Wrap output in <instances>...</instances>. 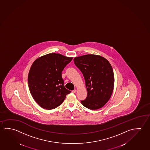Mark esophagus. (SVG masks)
Returning <instances> with one entry per match:
<instances>
[{"label":"esophagus","instance_id":"esophagus-1","mask_svg":"<svg viewBox=\"0 0 150 150\" xmlns=\"http://www.w3.org/2000/svg\"><path fill=\"white\" fill-rule=\"evenodd\" d=\"M72 92H73V93H76V89H74V90H73V91H72Z\"/></svg>","mask_w":150,"mask_h":150}]
</instances>
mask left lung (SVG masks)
I'll use <instances>...</instances> for the list:
<instances>
[{
	"label": "left lung",
	"mask_w": 150,
	"mask_h": 150,
	"mask_svg": "<svg viewBox=\"0 0 150 150\" xmlns=\"http://www.w3.org/2000/svg\"><path fill=\"white\" fill-rule=\"evenodd\" d=\"M74 61L83 75L87 91L81 104L91 110L103 107L113 91L114 74L110 64L103 57L93 54L76 57Z\"/></svg>",
	"instance_id": "8db88e82"
}]
</instances>
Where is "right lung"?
<instances>
[{
  "instance_id": "add662e5",
  "label": "right lung",
  "mask_w": 150,
  "mask_h": 150,
  "mask_svg": "<svg viewBox=\"0 0 150 150\" xmlns=\"http://www.w3.org/2000/svg\"><path fill=\"white\" fill-rule=\"evenodd\" d=\"M73 59L57 53L36 59L30 69L28 85L35 100L42 108L52 109L61 104L71 91L64 85L62 71Z\"/></svg>"
}]
</instances>
